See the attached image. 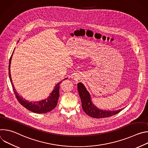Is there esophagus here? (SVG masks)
Here are the masks:
<instances>
[{"label": "esophagus", "mask_w": 148, "mask_h": 148, "mask_svg": "<svg viewBox=\"0 0 148 148\" xmlns=\"http://www.w3.org/2000/svg\"><path fill=\"white\" fill-rule=\"evenodd\" d=\"M75 79H75V80H77V81H78V80H79V78H76Z\"/></svg>", "instance_id": "esophagus-1"}]
</instances>
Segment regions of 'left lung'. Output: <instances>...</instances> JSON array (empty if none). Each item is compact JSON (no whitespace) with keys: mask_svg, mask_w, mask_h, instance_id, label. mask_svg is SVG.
Listing matches in <instances>:
<instances>
[{"mask_svg":"<svg viewBox=\"0 0 148 148\" xmlns=\"http://www.w3.org/2000/svg\"><path fill=\"white\" fill-rule=\"evenodd\" d=\"M78 93L82 103V108L88 115L94 118H104L114 115L123 109L117 111H105L98 109L93 104L89 92L87 90L84 84L79 82L77 84Z\"/></svg>","mask_w":148,"mask_h":148,"instance_id":"left-lung-1","label":"left lung"}]
</instances>
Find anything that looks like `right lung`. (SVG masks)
I'll return each instance as SVG.
<instances>
[{
  "instance_id": "1",
  "label": "right lung",
  "mask_w": 148,
  "mask_h": 148,
  "mask_svg": "<svg viewBox=\"0 0 148 148\" xmlns=\"http://www.w3.org/2000/svg\"><path fill=\"white\" fill-rule=\"evenodd\" d=\"M13 54H12L10 61H9V78L12 84V86L13 87V90L14 91V93L15 94V96L19 102V103L23 105V106L26 108L27 110L34 112L37 114H45L47 113L48 112L51 111L53 110L56 106L58 102V99L59 98V90H60V84L61 83L62 81L61 82H58L57 85L55 86L54 90L52 91V92L50 94L49 97L44 99V100H41L40 101H34V102H29V101H27L22 96H20L16 92V89L14 87L13 84L12 82V78H11V75H10V62H11V60H12V57ZM67 79V78H66L64 79Z\"/></svg>"
}]
</instances>
